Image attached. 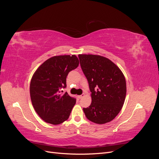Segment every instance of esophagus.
<instances>
[{"label":"esophagus","instance_id":"1","mask_svg":"<svg viewBox=\"0 0 159 159\" xmlns=\"http://www.w3.org/2000/svg\"><path fill=\"white\" fill-rule=\"evenodd\" d=\"M84 96V94H82V95H78V98L79 99H81Z\"/></svg>","mask_w":159,"mask_h":159}]
</instances>
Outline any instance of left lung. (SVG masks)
<instances>
[{
  "label": "left lung",
  "mask_w": 159,
  "mask_h": 159,
  "mask_svg": "<svg viewBox=\"0 0 159 159\" xmlns=\"http://www.w3.org/2000/svg\"><path fill=\"white\" fill-rule=\"evenodd\" d=\"M78 57L92 99L89 106L83 109L85 117L98 124L112 121L125 99L127 88L123 74L113 62L103 56L80 54Z\"/></svg>",
  "instance_id": "1"
}]
</instances>
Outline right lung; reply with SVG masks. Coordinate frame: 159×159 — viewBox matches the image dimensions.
Returning a JSON list of instances; mask_svg holds the SVG:
<instances>
[{"mask_svg":"<svg viewBox=\"0 0 159 159\" xmlns=\"http://www.w3.org/2000/svg\"><path fill=\"white\" fill-rule=\"evenodd\" d=\"M79 66L75 55L52 57L35 71L31 80L30 93L36 112L46 123L58 125L70 117L76 99L61 89L66 88L69 72Z\"/></svg>","mask_w":159,"mask_h":159,"instance_id":"add662e5","label":"right lung"}]
</instances>
